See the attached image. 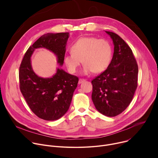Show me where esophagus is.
I'll use <instances>...</instances> for the list:
<instances>
[{
    "label": "esophagus",
    "instance_id": "esophagus-1",
    "mask_svg": "<svg viewBox=\"0 0 158 158\" xmlns=\"http://www.w3.org/2000/svg\"><path fill=\"white\" fill-rule=\"evenodd\" d=\"M84 81H85V79H79V84H80L84 82Z\"/></svg>",
    "mask_w": 158,
    "mask_h": 158
}]
</instances>
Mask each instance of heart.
<instances>
[{
  "mask_svg": "<svg viewBox=\"0 0 158 158\" xmlns=\"http://www.w3.org/2000/svg\"><path fill=\"white\" fill-rule=\"evenodd\" d=\"M71 52L65 54L64 61L71 73H75L82 61V73H100L109 66L112 58V46L109 42L95 37H82L71 46Z\"/></svg>",
  "mask_w": 158,
  "mask_h": 158,
  "instance_id": "1",
  "label": "heart"
}]
</instances>
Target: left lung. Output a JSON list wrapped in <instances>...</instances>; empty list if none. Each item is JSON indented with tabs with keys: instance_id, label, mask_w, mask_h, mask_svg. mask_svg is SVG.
Returning <instances> with one entry per match:
<instances>
[{
	"instance_id": "8db88e82",
	"label": "left lung",
	"mask_w": 158,
	"mask_h": 158,
	"mask_svg": "<svg viewBox=\"0 0 158 158\" xmlns=\"http://www.w3.org/2000/svg\"><path fill=\"white\" fill-rule=\"evenodd\" d=\"M114 46L106 71L92 81V100L104 116L114 117L129 105L138 87V66L131 49L118 34L109 31Z\"/></svg>"
}]
</instances>
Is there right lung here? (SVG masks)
Wrapping results in <instances>:
<instances>
[{
	"mask_svg": "<svg viewBox=\"0 0 158 158\" xmlns=\"http://www.w3.org/2000/svg\"><path fill=\"white\" fill-rule=\"evenodd\" d=\"M69 32L47 34L39 38L26 51L19 67L20 89L29 107L39 118L54 121L68 110L79 78L58 68L51 77H39L34 72L31 57L37 48H46L57 56L62 65Z\"/></svg>",
	"mask_w": 158,
	"mask_h": 158,
	"instance_id": "1",
	"label": "right lung"
}]
</instances>
